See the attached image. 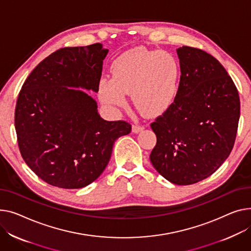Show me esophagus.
<instances>
[{
	"label": "esophagus",
	"mask_w": 251,
	"mask_h": 251,
	"mask_svg": "<svg viewBox=\"0 0 251 251\" xmlns=\"http://www.w3.org/2000/svg\"><path fill=\"white\" fill-rule=\"evenodd\" d=\"M143 129H144V127L139 126V125H133V126H132V132H133V133H139V132H141Z\"/></svg>",
	"instance_id": "34e87169"
}]
</instances>
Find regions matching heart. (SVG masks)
Returning <instances> with one entry per match:
<instances>
[{
	"label": "heart",
	"mask_w": 251,
	"mask_h": 251,
	"mask_svg": "<svg viewBox=\"0 0 251 251\" xmlns=\"http://www.w3.org/2000/svg\"><path fill=\"white\" fill-rule=\"evenodd\" d=\"M112 77L99 82V96L109 106L123 107L131 94L134 107L147 117H156L176 102L179 90L180 65L171 52L131 48L117 57L111 68Z\"/></svg>",
	"instance_id": "heart-1"
}]
</instances>
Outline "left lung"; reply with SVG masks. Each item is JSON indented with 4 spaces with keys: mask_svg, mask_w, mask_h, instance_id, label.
<instances>
[{
    "mask_svg": "<svg viewBox=\"0 0 251 251\" xmlns=\"http://www.w3.org/2000/svg\"><path fill=\"white\" fill-rule=\"evenodd\" d=\"M180 65L175 104L151 123L153 168L169 181L187 186L218 170L234 145L240 117L237 89L223 65L201 49H176Z\"/></svg>",
    "mask_w": 251,
    "mask_h": 251,
    "instance_id": "obj_1",
    "label": "left lung"
}]
</instances>
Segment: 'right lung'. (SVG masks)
<instances>
[{
  "label": "right lung",
  "mask_w": 251,
  "mask_h": 251,
  "mask_svg": "<svg viewBox=\"0 0 251 251\" xmlns=\"http://www.w3.org/2000/svg\"><path fill=\"white\" fill-rule=\"evenodd\" d=\"M103 44L65 47L32 71L19 94L15 129L21 155L41 179L62 189L87 187L102 175L114 142L127 135L125 121L104 120L96 100Z\"/></svg>",
  "instance_id": "1"
}]
</instances>
